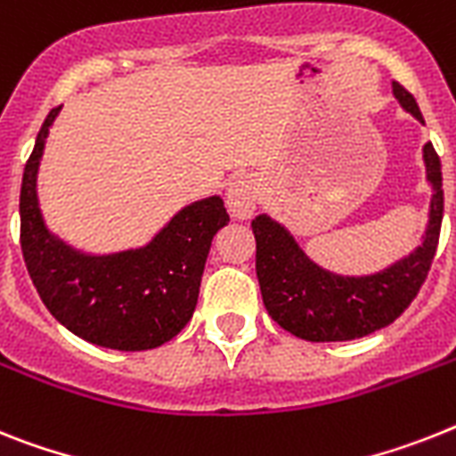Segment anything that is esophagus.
<instances>
[{
    "label": "esophagus",
    "mask_w": 456,
    "mask_h": 456,
    "mask_svg": "<svg viewBox=\"0 0 456 456\" xmlns=\"http://www.w3.org/2000/svg\"><path fill=\"white\" fill-rule=\"evenodd\" d=\"M225 205L232 219H249L258 205V182L254 176H240L228 186Z\"/></svg>",
    "instance_id": "obj_1"
}]
</instances>
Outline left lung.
Here are the masks:
<instances>
[{
	"label": "left lung",
	"mask_w": 456,
	"mask_h": 456,
	"mask_svg": "<svg viewBox=\"0 0 456 456\" xmlns=\"http://www.w3.org/2000/svg\"><path fill=\"white\" fill-rule=\"evenodd\" d=\"M394 95L408 114L424 123L415 97L396 81ZM422 158L431 186L422 244L378 273H330L312 261L287 225L270 214H258L251 221L263 305L281 329L310 342H340L375 333L403 314L427 280L443 224V175L431 142L424 144Z\"/></svg>",
	"instance_id": "8db88e82"
}]
</instances>
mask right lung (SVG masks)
Wrapping results in <instances>:
<instances>
[{"instance_id":"obj_1","label":"right lung","mask_w":456,"mask_h":456,"mask_svg":"<svg viewBox=\"0 0 456 456\" xmlns=\"http://www.w3.org/2000/svg\"><path fill=\"white\" fill-rule=\"evenodd\" d=\"M53 109L41 126L20 186L22 258L53 317L97 347L142 352L172 340L191 322L214 235L228 225L219 195L182 207L137 249L86 254L44 221L37 175Z\"/></svg>"}]
</instances>
